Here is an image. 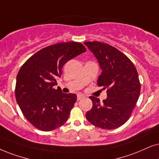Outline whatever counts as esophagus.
<instances>
[{"label":"esophagus","instance_id":"1","mask_svg":"<svg viewBox=\"0 0 159 159\" xmlns=\"http://www.w3.org/2000/svg\"><path fill=\"white\" fill-rule=\"evenodd\" d=\"M83 98H84V96L83 95V94H78L77 100H80L83 99Z\"/></svg>","mask_w":159,"mask_h":159}]
</instances>
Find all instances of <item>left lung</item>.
Segmentation results:
<instances>
[{"instance_id": "1", "label": "left lung", "mask_w": 159, "mask_h": 159, "mask_svg": "<svg viewBox=\"0 0 159 159\" xmlns=\"http://www.w3.org/2000/svg\"><path fill=\"white\" fill-rule=\"evenodd\" d=\"M84 44L95 56L102 70L98 86L107 89V98L103 103L90 96L92 108L86 113V119L102 129L119 128L129 119L139 97L141 84L137 70L133 62L113 46L98 41Z\"/></svg>"}]
</instances>
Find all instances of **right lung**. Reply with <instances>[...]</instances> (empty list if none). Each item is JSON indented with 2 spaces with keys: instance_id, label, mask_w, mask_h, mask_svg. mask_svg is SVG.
Masks as SVG:
<instances>
[{
  "instance_id": "1",
  "label": "right lung",
  "mask_w": 159,
  "mask_h": 159,
  "mask_svg": "<svg viewBox=\"0 0 159 159\" xmlns=\"http://www.w3.org/2000/svg\"><path fill=\"white\" fill-rule=\"evenodd\" d=\"M86 51L80 43H57L37 52L20 69L16 100L24 116L35 128L51 131L67 121L77 95L62 93L53 86L65 64Z\"/></svg>"
}]
</instances>
